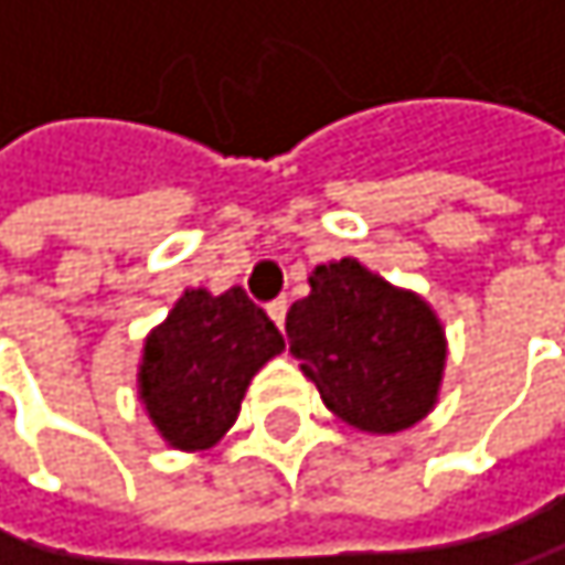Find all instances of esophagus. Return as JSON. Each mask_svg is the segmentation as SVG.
<instances>
[{
	"mask_svg": "<svg viewBox=\"0 0 565 565\" xmlns=\"http://www.w3.org/2000/svg\"><path fill=\"white\" fill-rule=\"evenodd\" d=\"M267 315H270V321L277 324V329H285V318H288V301H285V298L270 301V305H267Z\"/></svg>",
	"mask_w": 565,
	"mask_h": 565,
	"instance_id": "obj_1",
	"label": "esophagus"
}]
</instances>
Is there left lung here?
<instances>
[{"mask_svg":"<svg viewBox=\"0 0 565 565\" xmlns=\"http://www.w3.org/2000/svg\"><path fill=\"white\" fill-rule=\"evenodd\" d=\"M288 311V342L324 406L365 434L420 424L440 393L447 339L430 305L359 260L318 264Z\"/></svg>","mask_w":565,"mask_h":565,"instance_id":"obj_1","label":"left lung"}]
</instances>
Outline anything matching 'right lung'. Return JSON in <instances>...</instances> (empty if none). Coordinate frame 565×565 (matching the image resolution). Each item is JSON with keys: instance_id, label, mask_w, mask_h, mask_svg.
I'll list each match as a JSON object with an SVG mask.
<instances>
[{"instance_id": "right-lung-1", "label": "right lung", "mask_w": 565, "mask_h": 565, "mask_svg": "<svg viewBox=\"0 0 565 565\" xmlns=\"http://www.w3.org/2000/svg\"><path fill=\"white\" fill-rule=\"evenodd\" d=\"M280 349L277 324L244 288L185 291L145 339L138 396L172 447L206 450L233 427L257 369Z\"/></svg>"}]
</instances>
